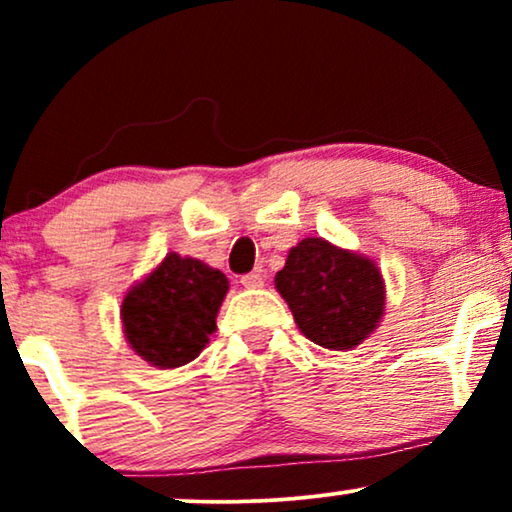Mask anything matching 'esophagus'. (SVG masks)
<instances>
[{"mask_svg": "<svg viewBox=\"0 0 512 512\" xmlns=\"http://www.w3.org/2000/svg\"><path fill=\"white\" fill-rule=\"evenodd\" d=\"M240 282H242L244 289H261L263 282H265V272L263 270L247 272V275H242Z\"/></svg>", "mask_w": 512, "mask_h": 512, "instance_id": "esophagus-1", "label": "esophagus"}]
</instances>
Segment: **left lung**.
I'll return each mask as SVG.
<instances>
[{
  "label": "left lung",
  "instance_id": "left-lung-1",
  "mask_svg": "<svg viewBox=\"0 0 512 512\" xmlns=\"http://www.w3.org/2000/svg\"><path fill=\"white\" fill-rule=\"evenodd\" d=\"M275 284L303 335L326 349L361 345L384 314L377 265L321 237H307L289 251Z\"/></svg>",
  "mask_w": 512,
  "mask_h": 512
}]
</instances>
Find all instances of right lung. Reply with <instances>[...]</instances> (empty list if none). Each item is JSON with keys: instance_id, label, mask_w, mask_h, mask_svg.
<instances>
[{"instance_id": "right-lung-1", "label": "right lung", "mask_w": 512, "mask_h": 512, "mask_svg": "<svg viewBox=\"0 0 512 512\" xmlns=\"http://www.w3.org/2000/svg\"><path fill=\"white\" fill-rule=\"evenodd\" d=\"M228 279L195 258L170 254L123 300V331L130 347L158 368L193 361L216 328Z\"/></svg>"}]
</instances>
